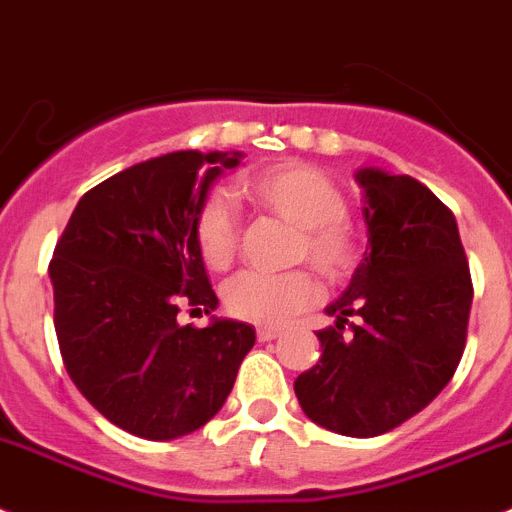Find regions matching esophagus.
Instances as JSON below:
<instances>
[{
  "instance_id": "esophagus-1",
  "label": "esophagus",
  "mask_w": 512,
  "mask_h": 512,
  "mask_svg": "<svg viewBox=\"0 0 512 512\" xmlns=\"http://www.w3.org/2000/svg\"><path fill=\"white\" fill-rule=\"evenodd\" d=\"M275 336H280V331L273 329V326H262V329H257V339H260V342H270Z\"/></svg>"
}]
</instances>
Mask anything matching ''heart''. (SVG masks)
<instances>
[{"label":"heart","mask_w":512,"mask_h":512,"mask_svg":"<svg viewBox=\"0 0 512 512\" xmlns=\"http://www.w3.org/2000/svg\"><path fill=\"white\" fill-rule=\"evenodd\" d=\"M239 193L296 227L293 260L308 262L324 280L342 283L359 262V242L347 222V196L324 170L308 163H280L245 178ZM193 242L209 270L222 273L239 252V216L224 193H211L193 216ZM229 316L247 324L278 326L311 308L321 288L308 270L239 273L222 290Z\"/></svg>","instance_id":"obj_1"}]
</instances>
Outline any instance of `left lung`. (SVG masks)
Returning a JSON list of instances; mask_svg holds the SVG:
<instances>
[{
	"mask_svg": "<svg viewBox=\"0 0 512 512\" xmlns=\"http://www.w3.org/2000/svg\"><path fill=\"white\" fill-rule=\"evenodd\" d=\"M370 252L319 331L321 357L296 380L303 413L354 439L388 434L423 411L457 372L472 275L457 219L411 176L365 168Z\"/></svg>",
	"mask_w": 512,
	"mask_h": 512,
	"instance_id": "obj_1",
	"label": "left lung"
}]
</instances>
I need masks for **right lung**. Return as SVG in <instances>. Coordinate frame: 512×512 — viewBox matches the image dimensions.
<instances>
[{"instance_id":"add662e5","label":"right lung","mask_w":512,"mask_h":512,"mask_svg":"<svg viewBox=\"0 0 512 512\" xmlns=\"http://www.w3.org/2000/svg\"><path fill=\"white\" fill-rule=\"evenodd\" d=\"M239 153L181 150L86 191L50 260L53 324L73 385L101 416L150 441L186 436L219 413L255 344L242 321L211 313L216 293L193 242L211 181Z\"/></svg>"}]
</instances>
